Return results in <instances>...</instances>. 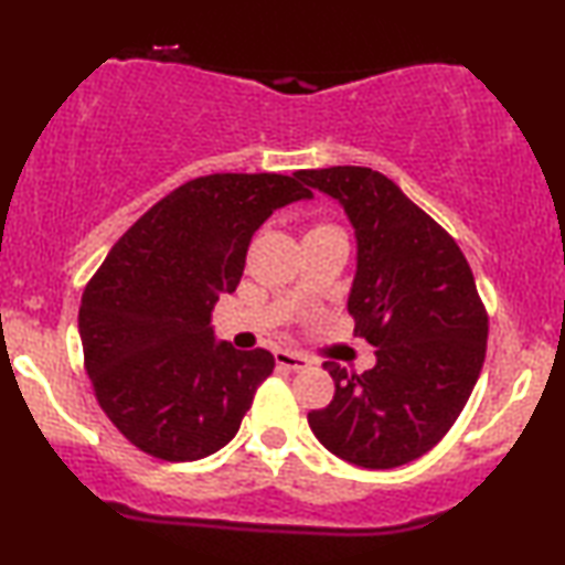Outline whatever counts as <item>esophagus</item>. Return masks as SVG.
Segmentation results:
<instances>
[{
    "label": "esophagus",
    "mask_w": 565,
    "mask_h": 565,
    "mask_svg": "<svg viewBox=\"0 0 565 565\" xmlns=\"http://www.w3.org/2000/svg\"><path fill=\"white\" fill-rule=\"evenodd\" d=\"M276 363L281 365V369H289V371H301L307 369V365H312V361L307 359V355L301 353H294V351H276Z\"/></svg>",
    "instance_id": "34e87169"
}]
</instances>
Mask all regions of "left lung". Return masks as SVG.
<instances>
[{"mask_svg":"<svg viewBox=\"0 0 565 565\" xmlns=\"http://www.w3.org/2000/svg\"><path fill=\"white\" fill-rule=\"evenodd\" d=\"M299 179L338 200L351 220L359 264L348 312L376 348V365L363 373L324 363L335 396L307 423L348 463L404 466L443 440L479 381L489 317L471 266L384 173L332 166Z\"/></svg>","mask_w":565,"mask_h":565,"instance_id":"left-lung-1","label":"left lung"}]
</instances>
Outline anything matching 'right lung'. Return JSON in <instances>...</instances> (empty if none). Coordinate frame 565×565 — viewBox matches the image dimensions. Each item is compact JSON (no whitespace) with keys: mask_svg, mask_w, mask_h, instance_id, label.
Returning <instances> with one entry per match:
<instances>
[{"mask_svg":"<svg viewBox=\"0 0 565 565\" xmlns=\"http://www.w3.org/2000/svg\"><path fill=\"white\" fill-rule=\"evenodd\" d=\"M312 192L281 173H212L150 206L113 245L78 309L99 407L135 448L200 460L241 430L274 355L217 343L212 309L241 284L250 237Z\"/></svg>","mask_w":565,"mask_h":565,"instance_id":"add662e5","label":"right lung"}]
</instances>
